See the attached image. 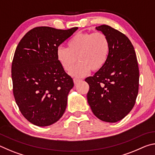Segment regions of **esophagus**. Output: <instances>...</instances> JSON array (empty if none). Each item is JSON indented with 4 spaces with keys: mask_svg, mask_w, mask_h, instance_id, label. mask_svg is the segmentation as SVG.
<instances>
[{
    "mask_svg": "<svg viewBox=\"0 0 155 155\" xmlns=\"http://www.w3.org/2000/svg\"><path fill=\"white\" fill-rule=\"evenodd\" d=\"M73 81H74V84L75 85H77V84L78 83H79V82H81V79H78V78H74V79H73Z\"/></svg>",
    "mask_w": 155,
    "mask_h": 155,
    "instance_id": "esophagus-1",
    "label": "esophagus"
}]
</instances>
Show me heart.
Masks as SVG:
<instances>
[{"mask_svg":"<svg viewBox=\"0 0 155 155\" xmlns=\"http://www.w3.org/2000/svg\"><path fill=\"white\" fill-rule=\"evenodd\" d=\"M68 48L58 47L57 59L65 71L72 69L70 74L82 77L91 70L97 71L103 68L108 60L111 44L109 39L103 32H79L72 37L67 44Z\"/></svg>","mask_w":155,"mask_h":155,"instance_id":"1","label":"heart"}]
</instances>
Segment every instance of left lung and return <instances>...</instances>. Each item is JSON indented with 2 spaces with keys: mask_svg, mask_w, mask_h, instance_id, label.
<instances>
[{
  "mask_svg": "<svg viewBox=\"0 0 155 155\" xmlns=\"http://www.w3.org/2000/svg\"><path fill=\"white\" fill-rule=\"evenodd\" d=\"M96 28L108 37L111 51L105 65L93 77L85 78L90 85L87 102L98 119L116 122L135 104L140 78L137 59L134 47L124 34L108 25Z\"/></svg>",
  "mask_w": 155,
  "mask_h": 155,
  "instance_id": "left-lung-1",
  "label": "left lung"
}]
</instances>
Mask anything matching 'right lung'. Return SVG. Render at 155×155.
Returning a JSON list of instances; mask_svg holds the SVG:
<instances>
[{
    "mask_svg": "<svg viewBox=\"0 0 155 155\" xmlns=\"http://www.w3.org/2000/svg\"><path fill=\"white\" fill-rule=\"evenodd\" d=\"M78 27L68 30L33 28L22 38L12 64L13 93L21 114L38 127L61 118L74 86L56 57V51Z\"/></svg>",
    "mask_w": 155,
    "mask_h": 155,
    "instance_id": "1",
    "label": "right lung"
}]
</instances>
